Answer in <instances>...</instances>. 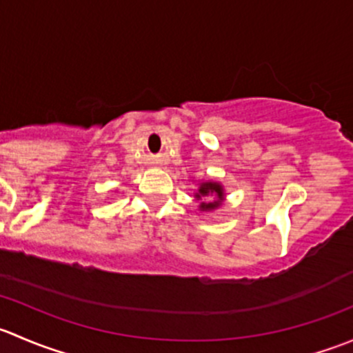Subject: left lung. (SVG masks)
Listing matches in <instances>:
<instances>
[{
	"instance_id": "8db88e82",
	"label": "left lung",
	"mask_w": 353,
	"mask_h": 353,
	"mask_svg": "<svg viewBox=\"0 0 353 353\" xmlns=\"http://www.w3.org/2000/svg\"><path fill=\"white\" fill-rule=\"evenodd\" d=\"M210 196H216L217 199L214 200L213 202L211 200H206L205 198ZM194 196H196V199H203L201 201L203 210H213L220 205V201H222L223 198V193H222V188H220L216 183H205L199 186V191L194 194Z\"/></svg>"
}]
</instances>
